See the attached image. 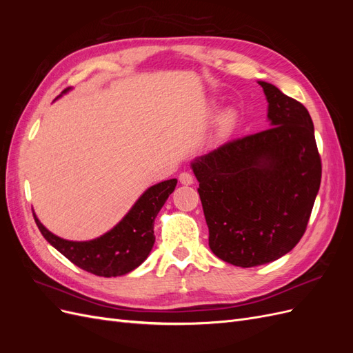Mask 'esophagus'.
Segmentation results:
<instances>
[{
	"instance_id": "obj_1",
	"label": "esophagus",
	"mask_w": 353,
	"mask_h": 353,
	"mask_svg": "<svg viewBox=\"0 0 353 353\" xmlns=\"http://www.w3.org/2000/svg\"><path fill=\"white\" fill-rule=\"evenodd\" d=\"M179 183L183 185H191L194 183V178L190 172H181L179 174Z\"/></svg>"
}]
</instances>
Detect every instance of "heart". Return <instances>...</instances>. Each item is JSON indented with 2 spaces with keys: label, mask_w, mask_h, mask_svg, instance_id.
<instances>
[{
  "label": "heart",
  "mask_w": 353,
  "mask_h": 353,
  "mask_svg": "<svg viewBox=\"0 0 353 353\" xmlns=\"http://www.w3.org/2000/svg\"><path fill=\"white\" fill-rule=\"evenodd\" d=\"M231 122H232V116L231 114L223 116L222 117V128H223V130H225V128H228L231 125Z\"/></svg>",
  "instance_id": "b5f03b06"
}]
</instances>
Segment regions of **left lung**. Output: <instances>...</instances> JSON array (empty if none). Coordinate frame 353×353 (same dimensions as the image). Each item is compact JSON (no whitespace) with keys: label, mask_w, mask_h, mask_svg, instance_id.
Returning <instances> with one entry per match:
<instances>
[{"label":"left lung","mask_w":353,"mask_h":353,"mask_svg":"<svg viewBox=\"0 0 353 353\" xmlns=\"http://www.w3.org/2000/svg\"><path fill=\"white\" fill-rule=\"evenodd\" d=\"M268 130L228 141L191 162L209 227V248L241 268L280 259L305 234L321 184L311 114L259 81Z\"/></svg>","instance_id":"8db88e82"}]
</instances>
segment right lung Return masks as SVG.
<instances>
[{
  "mask_svg": "<svg viewBox=\"0 0 353 353\" xmlns=\"http://www.w3.org/2000/svg\"><path fill=\"white\" fill-rule=\"evenodd\" d=\"M175 187L174 178L145 190L117 225L90 241L60 239L42 225L35 213L34 218L44 239L81 270L99 276H119L138 268L150 254L156 240L154 219Z\"/></svg>",
  "mask_w": 353,
  "mask_h": 353,
  "instance_id": "right-lung-1",
  "label": "right lung"
}]
</instances>
